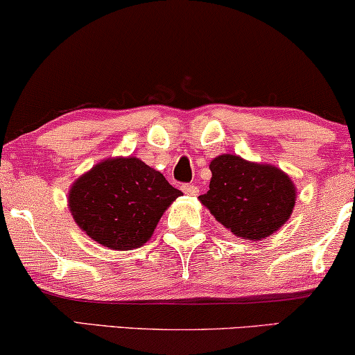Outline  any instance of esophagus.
I'll list each match as a JSON object with an SVG mask.
<instances>
[{
	"instance_id": "obj_1",
	"label": "esophagus",
	"mask_w": 355,
	"mask_h": 355,
	"mask_svg": "<svg viewBox=\"0 0 355 355\" xmlns=\"http://www.w3.org/2000/svg\"><path fill=\"white\" fill-rule=\"evenodd\" d=\"M181 189H182V192L189 197H197L198 196V187L192 186V184H184Z\"/></svg>"
}]
</instances>
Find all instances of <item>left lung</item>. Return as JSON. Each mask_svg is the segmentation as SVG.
Returning <instances> with one entry per match:
<instances>
[{
	"mask_svg": "<svg viewBox=\"0 0 355 355\" xmlns=\"http://www.w3.org/2000/svg\"><path fill=\"white\" fill-rule=\"evenodd\" d=\"M210 171V191L198 200L234 236L261 241L293 215L297 189L275 164L223 153L211 159Z\"/></svg>",
	"mask_w": 355,
	"mask_h": 355,
	"instance_id": "obj_1",
	"label": "left lung"
}]
</instances>
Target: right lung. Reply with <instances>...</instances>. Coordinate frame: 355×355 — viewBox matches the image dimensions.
I'll use <instances>...</instances> for the list:
<instances>
[{
    "label": "right lung",
    "mask_w": 355,
    "mask_h": 355,
    "mask_svg": "<svg viewBox=\"0 0 355 355\" xmlns=\"http://www.w3.org/2000/svg\"><path fill=\"white\" fill-rule=\"evenodd\" d=\"M179 196L181 191L142 159L113 157L76 179L67 207L90 239L111 250H134L152 237Z\"/></svg>",
    "instance_id": "1"
}]
</instances>
